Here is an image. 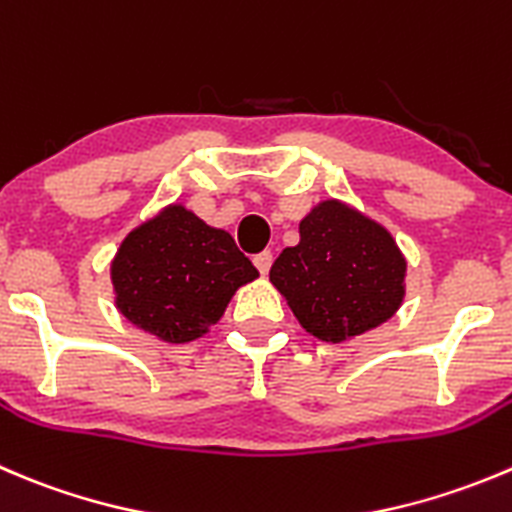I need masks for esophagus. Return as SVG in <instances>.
<instances>
[{
  "mask_svg": "<svg viewBox=\"0 0 512 512\" xmlns=\"http://www.w3.org/2000/svg\"><path fill=\"white\" fill-rule=\"evenodd\" d=\"M270 265H272V252L270 250L255 255V267L260 270V275H267V272H270Z\"/></svg>",
  "mask_w": 512,
  "mask_h": 512,
  "instance_id": "1",
  "label": "esophagus"
}]
</instances>
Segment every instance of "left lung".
I'll use <instances>...</instances> for the list:
<instances>
[{
    "mask_svg": "<svg viewBox=\"0 0 512 512\" xmlns=\"http://www.w3.org/2000/svg\"><path fill=\"white\" fill-rule=\"evenodd\" d=\"M408 262L372 217L342 200H322L300 222L270 282L312 337L342 342L388 322L405 297Z\"/></svg>",
    "mask_w": 512,
    "mask_h": 512,
    "instance_id": "8db88e82",
    "label": "left lung"
}]
</instances>
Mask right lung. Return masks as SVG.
Here are the masks:
<instances>
[{
  "mask_svg": "<svg viewBox=\"0 0 512 512\" xmlns=\"http://www.w3.org/2000/svg\"><path fill=\"white\" fill-rule=\"evenodd\" d=\"M109 277L114 305L127 322L180 345L207 335L232 295L260 272L230 232L172 202L124 237Z\"/></svg>",
  "mask_w": 512,
  "mask_h": 512,
  "instance_id": "right-lung-1",
  "label": "right lung"
}]
</instances>
